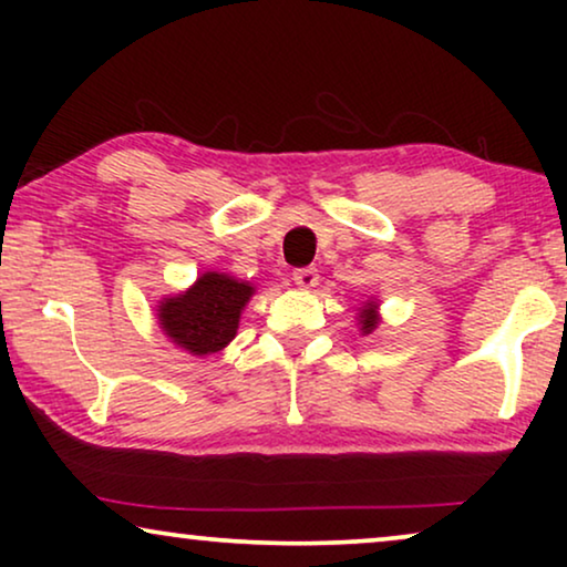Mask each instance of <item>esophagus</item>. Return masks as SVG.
<instances>
[{"label":"esophagus","instance_id":"1","mask_svg":"<svg viewBox=\"0 0 567 567\" xmlns=\"http://www.w3.org/2000/svg\"><path fill=\"white\" fill-rule=\"evenodd\" d=\"M317 281H320V274H317L315 268H301V270H293V284L299 286V289H315Z\"/></svg>","mask_w":567,"mask_h":567}]
</instances>
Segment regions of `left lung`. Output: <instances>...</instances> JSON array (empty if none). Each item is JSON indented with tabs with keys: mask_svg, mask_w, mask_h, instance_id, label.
<instances>
[{
	"mask_svg": "<svg viewBox=\"0 0 567 567\" xmlns=\"http://www.w3.org/2000/svg\"><path fill=\"white\" fill-rule=\"evenodd\" d=\"M355 322H359L361 336H371L382 322V315H379V299L369 297L363 305L359 307V315H355Z\"/></svg>",
	"mask_w": 567,
	"mask_h": 567,
	"instance_id": "left-lung-1",
	"label": "left lung"
}]
</instances>
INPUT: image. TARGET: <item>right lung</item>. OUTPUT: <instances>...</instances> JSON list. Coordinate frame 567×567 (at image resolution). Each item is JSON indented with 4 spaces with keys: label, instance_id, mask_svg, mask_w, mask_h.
<instances>
[{
    "label": "right lung",
    "instance_id": "obj_1",
    "mask_svg": "<svg viewBox=\"0 0 567 567\" xmlns=\"http://www.w3.org/2000/svg\"><path fill=\"white\" fill-rule=\"evenodd\" d=\"M255 284L219 270H206L185 291L157 301V324L169 343L185 353H219L237 336L239 317L252 299Z\"/></svg>",
    "mask_w": 567,
    "mask_h": 567
}]
</instances>
